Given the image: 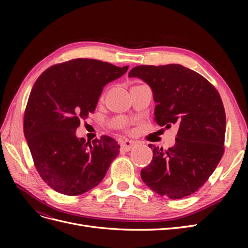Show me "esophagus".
Returning a JSON list of instances; mask_svg holds the SVG:
<instances>
[{
    "label": "esophagus",
    "instance_id": "34e87169",
    "mask_svg": "<svg viewBox=\"0 0 248 248\" xmlns=\"http://www.w3.org/2000/svg\"><path fill=\"white\" fill-rule=\"evenodd\" d=\"M137 144H136V141H133V140H125V141H123L122 144H121V150H123V151H130V150L136 146Z\"/></svg>",
    "mask_w": 248,
    "mask_h": 248
}]
</instances>
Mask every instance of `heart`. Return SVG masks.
Here are the masks:
<instances>
[{
	"label": "heart",
	"instance_id": "b5f03b06",
	"mask_svg": "<svg viewBox=\"0 0 248 248\" xmlns=\"http://www.w3.org/2000/svg\"><path fill=\"white\" fill-rule=\"evenodd\" d=\"M103 96H104V95H103ZM103 96H102V97H103Z\"/></svg>",
	"mask_w": 248,
	"mask_h": 248
}]
</instances>
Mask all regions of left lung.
<instances>
[{
	"label": "left lung",
	"instance_id": "left-lung-1",
	"mask_svg": "<svg viewBox=\"0 0 248 248\" xmlns=\"http://www.w3.org/2000/svg\"><path fill=\"white\" fill-rule=\"evenodd\" d=\"M128 76L151 87L155 122L166 128L179 126L174 147L149 145L153 158L140 170L142 181L161 197L190 196L212 175L224 152L226 111L219 93L204 77L179 64L140 65Z\"/></svg>",
	"mask_w": 248,
	"mask_h": 248
}]
</instances>
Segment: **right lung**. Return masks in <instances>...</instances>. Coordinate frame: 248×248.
<instances>
[{
	"mask_svg": "<svg viewBox=\"0 0 248 248\" xmlns=\"http://www.w3.org/2000/svg\"><path fill=\"white\" fill-rule=\"evenodd\" d=\"M128 66L94 59H73L49 67L29 96L24 132L40 177L52 189L78 196L94 188L119 154L110 137L78 139L81 120L94 112L103 87L121 78Z\"/></svg>",
	"mask_w": 248,
	"mask_h": 248,
	"instance_id": "1",
	"label": "right lung"
}]
</instances>
